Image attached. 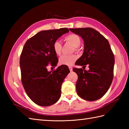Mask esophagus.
I'll return each instance as SVG.
<instances>
[{"label":"esophagus","instance_id":"esophagus-1","mask_svg":"<svg viewBox=\"0 0 129 129\" xmlns=\"http://www.w3.org/2000/svg\"><path fill=\"white\" fill-rule=\"evenodd\" d=\"M69 70H70V72H72V71H73V68L72 67H69Z\"/></svg>","mask_w":129,"mask_h":129}]
</instances>
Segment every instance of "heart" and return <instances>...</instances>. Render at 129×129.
Wrapping results in <instances>:
<instances>
[{
  "instance_id": "heart-1",
  "label": "heart",
  "mask_w": 129,
  "mask_h": 129,
  "mask_svg": "<svg viewBox=\"0 0 129 129\" xmlns=\"http://www.w3.org/2000/svg\"><path fill=\"white\" fill-rule=\"evenodd\" d=\"M64 39L65 42L70 43L74 46L75 51L79 52L80 51V49L79 46H80L81 44V39L78 35L74 33H71L66 35ZM53 48L56 55H60L62 51V44L61 42L58 40H56L53 43ZM76 59H77V56L75 54L64 55L60 57L59 62V64L61 65L70 66L75 62Z\"/></svg>"
}]
</instances>
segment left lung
<instances>
[{
    "label": "left lung",
    "instance_id": "1",
    "mask_svg": "<svg viewBox=\"0 0 129 129\" xmlns=\"http://www.w3.org/2000/svg\"><path fill=\"white\" fill-rule=\"evenodd\" d=\"M80 35L84 42V53L78 60L77 65L85 68L73 69L78 76L76 90L81 98L95 101L108 91L114 77L115 59L108 40L91 28L70 29ZM89 70H84L86 65Z\"/></svg>",
    "mask_w": 129,
    "mask_h": 129
}]
</instances>
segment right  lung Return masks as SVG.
<instances>
[{
    "mask_svg": "<svg viewBox=\"0 0 129 129\" xmlns=\"http://www.w3.org/2000/svg\"><path fill=\"white\" fill-rule=\"evenodd\" d=\"M69 31L66 28L41 31L24 44L20 57L21 83L26 94L38 105H53L61 96V85L70 73L69 68L61 65L48 72L47 67L56 65L58 59L53 43Z\"/></svg>",
    "mask_w": 129,
    "mask_h": 129,
    "instance_id": "add662e5",
    "label": "right lung"
}]
</instances>
